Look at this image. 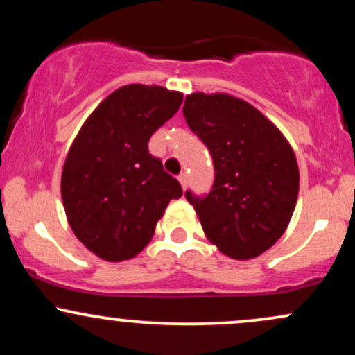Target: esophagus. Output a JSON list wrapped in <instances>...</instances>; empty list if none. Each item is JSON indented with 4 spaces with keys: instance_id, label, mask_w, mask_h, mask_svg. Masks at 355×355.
Instances as JSON below:
<instances>
[{
    "instance_id": "34e87169",
    "label": "esophagus",
    "mask_w": 355,
    "mask_h": 355,
    "mask_svg": "<svg viewBox=\"0 0 355 355\" xmlns=\"http://www.w3.org/2000/svg\"><path fill=\"white\" fill-rule=\"evenodd\" d=\"M178 180H180L183 190H185L187 187H189V175H187V173H180V175H178Z\"/></svg>"
}]
</instances>
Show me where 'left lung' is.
<instances>
[{"label": "left lung", "instance_id": "8db88e82", "mask_svg": "<svg viewBox=\"0 0 355 355\" xmlns=\"http://www.w3.org/2000/svg\"><path fill=\"white\" fill-rule=\"evenodd\" d=\"M183 116L214 160L209 193L185 191L203 232L232 259L259 257L294 214L299 168L291 145L259 110L229 95H189Z\"/></svg>", "mask_w": 355, "mask_h": 355}]
</instances>
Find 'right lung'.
<instances>
[{
	"instance_id": "obj_1",
	"label": "right lung",
	"mask_w": 355,
	"mask_h": 355,
	"mask_svg": "<svg viewBox=\"0 0 355 355\" xmlns=\"http://www.w3.org/2000/svg\"><path fill=\"white\" fill-rule=\"evenodd\" d=\"M183 95L162 87L126 85L89 115L61 175V198L75 235L110 262L135 257L153 237L177 178L148 152L150 137L178 112Z\"/></svg>"
}]
</instances>
